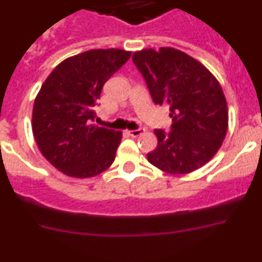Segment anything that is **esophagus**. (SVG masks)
<instances>
[{"label": "esophagus", "instance_id": "34e87169", "mask_svg": "<svg viewBox=\"0 0 262 262\" xmlns=\"http://www.w3.org/2000/svg\"><path fill=\"white\" fill-rule=\"evenodd\" d=\"M143 131H144L143 128H136V129H131V131H127V134H128L129 136H133V138H136V136L142 135Z\"/></svg>", "mask_w": 262, "mask_h": 262}]
</instances>
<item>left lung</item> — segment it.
I'll list each match as a JSON object with an SVG mask.
<instances>
[{"mask_svg": "<svg viewBox=\"0 0 262 262\" xmlns=\"http://www.w3.org/2000/svg\"><path fill=\"white\" fill-rule=\"evenodd\" d=\"M156 105H168L169 133L156 129L148 161L170 174L193 172L209 163L227 133L228 110L216 78L200 61L174 48L133 55Z\"/></svg>", "mask_w": 262, "mask_h": 262, "instance_id": "1", "label": "left lung"}]
</instances>
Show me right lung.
I'll return each instance as SVG.
<instances>
[{
  "mask_svg": "<svg viewBox=\"0 0 262 262\" xmlns=\"http://www.w3.org/2000/svg\"><path fill=\"white\" fill-rule=\"evenodd\" d=\"M131 52L90 50L60 62L34 102L32 133L43 156L67 176L93 177L113 164L119 131L93 123L103 85Z\"/></svg>",
  "mask_w": 262,
  "mask_h": 262,
  "instance_id": "1",
  "label": "right lung"
}]
</instances>
